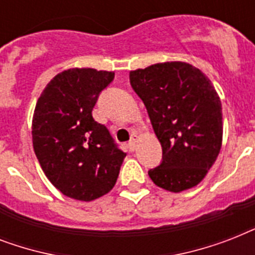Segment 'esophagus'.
Here are the masks:
<instances>
[{"mask_svg": "<svg viewBox=\"0 0 255 255\" xmlns=\"http://www.w3.org/2000/svg\"><path fill=\"white\" fill-rule=\"evenodd\" d=\"M136 143H137V135L133 133V135L131 136V140L128 141V148H129V151H135Z\"/></svg>", "mask_w": 255, "mask_h": 255, "instance_id": "esophagus-1", "label": "esophagus"}]
</instances>
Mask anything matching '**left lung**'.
Returning <instances> with one entry per match:
<instances>
[{"instance_id": "obj_1", "label": "left lung", "mask_w": 255, "mask_h": 255, "mask_svg": "<svg viewBox=\"0 0 255 255\" xmlns=\"http://www.w3.org/2000/svg\"><path fill=\"white\" fill-rule=\"evenodd\" d=\"M163 148V160L148 174L169 192L193 188L217 159L222 143L221 100L200 70L165 62L129 73Z\"/></svg>"}]
</instances>
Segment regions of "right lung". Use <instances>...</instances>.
<instances>
[{
	"instance_id": "add662e5",
	"label": "right lung",
	"mask_w": 255,
	"mask_h": 255,
	"mask_svg": "<svg viewBox=\"0 0 255 255\" xmlns=\"http://www.w3.org/2000/svg\"><path fill=\"white\" fill-rule=\"evenodd\" d=\"M115 74L70 69L54 77L35 106L33 147L42 169L67 197L92 201L114 188L126 157L104 124L92 118Z\"/></svg>"
}]
</instances>
